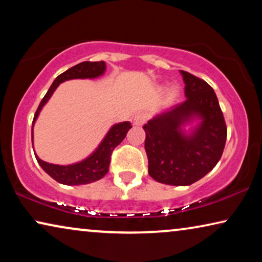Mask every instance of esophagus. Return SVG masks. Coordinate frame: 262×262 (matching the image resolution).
Listing matches in <instances>:
<instances>
[{
	"label": "esophagus",
	"mask_w": 262,
	"mask_h": 262,
	"mask_svg": "<svg viewBox=\"0 0 262 262\" xmlns=\"http://www.w3.org/2000/svg\"><path fill=\"white\" fill-rule=\"evenodd\" d=\"M145 121H146V114L145 113L139 112L134 117V125H136V126H141V125L145 123Z\"/></svg>",
	"instance_id": "esophagus-1"
}]
</instances>
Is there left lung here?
Instances as JSON below:
<instances>
[{"label":"left lung","instance_id":"1","mask_svg":"<svg viewBox=\"0 0 262 262\" xmlns=\"http://www.w3.org/2000/svg\"><path fill=\"white\" fill-rule=\"evenodd\" d=\"M180 73L187 99L157 114L143 128L150 177L161 184L188 186L221 160L227 125L212 87L187 71ZM193 119H200L201 124L185 135L181 127Z\"/></svg>","mask_w":262,"mask_h":262}]
</instances>
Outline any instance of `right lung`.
Returning a JSON list of instances; mask_svg holds the SVG:
<instances>
[{
  "instance_id": "add662e5",
  "label": "right lung",
  "mask_w": 262,
  "mask_h": 262,
  "mask_svg": "<svg viewBox=\"0 0 262 262\" xmlns=\"http://www.w3.org/2000/svg\"><path fill=\"white\" fill-rule=\"evenodd\" d=\"M105 70L106 64L102 60L101 62H82L56 77V80L53 81L48 93L42 98L41 102L39 103L37 112L34 114L33 124H32V145H33V126L35 120H37L42 106L49 101V99L51 98V95L56 91V88L58 87L59 83L68 80H74V78L99 77L105 73ZM131 127V124L128 121L113 125L111 130L107 132L105 138L102 139V142L100 143L98 149L91 156H88L87 159L81 161V162L69 164V166H59V164L45 162V161L39 159L38 156H35V159H37L38 163L40 164L42 169L52 179H55L57 182H59V184L69 186L91 184V182L100 180V179H102L107 174L113 150L123 142L127 131Z\"/></svg>"
}]
</instances>
